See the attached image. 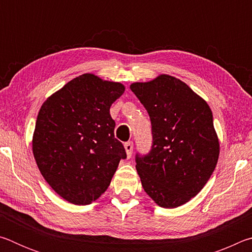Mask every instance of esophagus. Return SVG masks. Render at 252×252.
<instances>
[{
    "label": "esophagus",
    "instance_id": "1",
    "mask_svg": "<svg viewBox=\"0 0 252 252\" xmlns=\"http://www.w3.org/2000/svg\"><path fill=\"white\" fill-rule=\"evenodd\" d=\"M125 149H126V157L130 158L132 156V151H133V143H132L131 141L126 142L125 143Z\"/></svg>",
    "mask_w": 252,
    "mask_h": 252
}]
</instances>
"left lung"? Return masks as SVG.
I'll return each mask as SVG.
<instances>
[{
	"instance_id": "obj_1",
	"label": "left lung",
	"mask_w": 252,
	"mask_h": 252,
	"mask_svg": "<svg viewBox=\"0 0 252 252\" xmlns=\"http://www.w3.org/2000/svg\"><path fill=\"white\" fill-rule=\"evenodd\" d=\"M130 89L152 125L150 153L135 158L143 189L159 207H180L202 190L218 162L212 111L189 85L169 74L134 82Z\"/></svg>"
}]
</instances>
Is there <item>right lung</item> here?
I'll list each match as a JSON object with an SVG mask.
<instances>
[{"instance_id": "obj_1", "label": "right lung", "mask_w": 252, "mask_h": 252, "mask_svg": "<svg viewBox=\"0 0 252 252\" xmlns=\"http://www.w3.org/2000/svg\"><path fill=\"white\" fill-rule=\"evenodd\" d=\"M126 90L93 73L76 76L46 99L37 114L32 151L40 172L60 197L87 206L105 192L126 157L114 138L110 108Z\"/></svg>"}]
</instances>
